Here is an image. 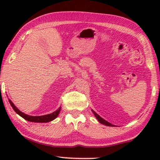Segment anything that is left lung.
Returning a JSON list of instances; mask_svg holds the SVG:
<instances>
[{"label": "left lung", "mask_w": 160, "mask_h": 160, "mask_svg": "<svg viewBox=\"0 0 160 160\" xmlns=\"http://www.w3.org/2000/svg\"><path fill=\"white\" fill-rule=\"evenodd\" d=\"M92 112H93V113L94 114H95V117L97 118L98 119V121H99V122L100 123H101V124H105V125H106V126H111V127H113V126H114V125H113V124H111V123H109L108 122H107V121H106V120L105 119H102V118H101L100 117L99 115L98 114H97V113H96L95 111H94L93 110H92Z\"/></svg>", "instance_id": "1"}]
</instances>
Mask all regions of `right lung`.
<instances>
[{
    "instance_id": "obj_1",
    "label": "right lung",
    "mask_w": 160,
    "mask_h": 160,
    "mask_svg": "<svg viewBox=\"0 0 160 160\" xmlns=\"http://www.w3.org/2000/svg\"><path fill=\"white\" fill-rule=\"evenodd\" d=\"M9 102L11 104V106L14 109L15 112H16L17 114H19L20 117H22L23 119H25V120H27L28 122H51L52 120H54L55 118L58 117L59 113H60V108L58 109V110L54 111V112L50 113V114H47V115H44V116H39V117H32V116H29L25 114L22 112H21L19 110L18 108H17L16 106H14V103L11 101L9 100Z\"/></svg>"
}]
</instances>
